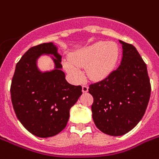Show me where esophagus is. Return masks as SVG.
Segmentation results:
<instances>
[{"instance_id":"esophagus-1","label":"esophagus","mask_w":159,"mask_h":159,"mask_svg":"<svg viewBox=\"0 0 159 159\" xmlns=\"http://www.w3.org/2000/svg\"><path fill=\"white\" fill-rule=\"evenodd\" d=\"M87 92H88V86L87 85H83L82 86V92L86 93Z\"/></svg>"}]
</instances>
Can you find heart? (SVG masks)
I'll use <instances>...</instances> for the list:
<instances>
[{
    "instance_id": "heart-1",
    "label": "heart",
    "mask_w": 159,
    "mask_h": 159,
    "mask_svg": "<svg viewBox=\"0 0 159 159\" xmlns=\"http://www.w3.org/2000/svg\"><path fill=\"white\" fill-rule=\"evenodd\" d=\"M120 56L119 46L114 42L97 41L72 53L71 58L63 61V66L73 81L83 78L82 67L87 66L92 78H102L115 68Z\"/></svg>"
}]
</instances>
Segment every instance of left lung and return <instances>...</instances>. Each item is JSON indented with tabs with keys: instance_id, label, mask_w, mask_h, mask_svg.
<instances>
[{
	"instance_id": "1",
	"label": "left lung",
	"mask_w": 159,
	"mask_h": 159,
	"mask_svg": "<svg viewBox=\"0 0 159 159\" xmlns=\"http://www.w3.org/2000/svg\"><path fill=\"white\" fill-rule=\"evenodd\" d=\"M120 43L123 48L120 65L88 89L94 100L92 111L95 125L112 136L123 135L137 125L145 113L151 93L145 62L134 46Z\"/></svg>"
}]
</instances>
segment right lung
<instances>
[{
    "label": "right lung",
    "mask_w": 159,
    "mask_h": 159,
    "mask_svg": "<svg viewBox=\"0 0 159 159\" xmlns=\"http://www.w3.org/2000/svg\"><path fill=\"white\" fill-rule=\"evenodd\" d=\"M43 54L53 55L54 70L38 69L37 60ZM61 58L53 43L32 47L17 62L11 82V102L17 118L40 138L56 135L66 127L70 109L82 94L81 86L66 81Z\"/></svg>",
    "instance_id": "1"
}]
</instances>
